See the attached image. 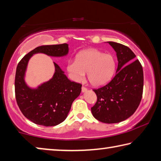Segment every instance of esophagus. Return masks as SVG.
Instances as JSON below:
<instances>
[{"mask_svg":"<svg viewBox=\"0 0 161 161\" xmlns=\"http://www.w3.org/2000/svg\"><path fill=\"white\" fill-rule=\"evenodd\" d=\"M86 91H87V88H86L85 86H82V87H81V92H85Z\"/></svg>","mask_w":161,"mask_h":161,"instance_id":"1","label":"esophagus"}]
</instances>
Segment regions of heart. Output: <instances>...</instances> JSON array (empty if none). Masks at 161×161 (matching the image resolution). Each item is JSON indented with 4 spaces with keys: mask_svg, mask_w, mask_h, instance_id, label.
<instances>
[{
    "mask_svg": "<svg viewBox=\"0 0 161 161\" xmlns=\"http://www.w3.org/2000/svg\"><path fill=\"white\" fill-rule=\"evenodd\" d=\"M115 69L113 56L94 48L80 52L75 60L67 63V70L71 79L76 82L83 81L87 71L88 80L94 86H100L108 82Z\"/></svg>",
    "mask_w": 161,
    "mask_h": 161,
    "instance_id": "b5f03b06",
    "label": "heart"
}]
</instances>
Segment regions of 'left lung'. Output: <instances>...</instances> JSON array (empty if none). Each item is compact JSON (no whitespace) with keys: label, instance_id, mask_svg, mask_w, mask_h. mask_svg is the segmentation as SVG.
<instances>
[{"label":"left lung","instance_id":"8db88e82","mask_svg":"<svg viewBox=\"0 0 161 161\" xmlns=\"http://www.w3.org/2000/svg\"><path fill=\"white\" fill-rule=\"evenodd\" d=\"M108 43L115 51L118 65L108 85L93 90L97 100L91 110L97 120L110 124L127 119L138 108L143 91V71L130 48L119 43Z\"/></svg>","mask_w":161,"mask_h":161}]
</instances>
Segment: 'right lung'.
Masks as SVG:
<instances>
[{"label": "right lung", "instance_id": "right-lung-1", "mask_svg": "<svg viewBox=\"0 0 161 161\" xmlns=\"http://www.w3.org/2000/svg\"><path fill=\"white\" fill-rule=\"evenodd\" d=\"M68 46L62 44L38 47L24 56L17 66L15 94L18 106L23 114L35 124L49 127L62 122L67 118L74 100L80 94L81 85L70 81L53 62V77L37 88H31L24 80L28 63L38 53L54 57L66 56L69 52Z\"/></svg>", "mask_w": 161, "mask_h": 161}]
</instances>
